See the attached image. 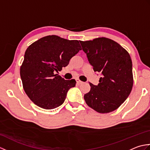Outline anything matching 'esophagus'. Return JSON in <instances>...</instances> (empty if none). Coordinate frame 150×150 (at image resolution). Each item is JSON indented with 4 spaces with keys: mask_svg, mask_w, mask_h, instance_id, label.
<instances>
[{
    "mask_svg": "<svg viewBox=\"0 0 150 150\" xmlns=\"http://www.w3.org/2000/svg\"><path fill=\"white\" fill-rule=\"evenodd\" d=\"M75 80H76V82H77V83L78 84H81L82 83V82H82L81 81L79 80V79H76Z\"/></svg>",
    "mask_w": 150,
    "mask_h": 150,
    "instance_id": "1",
    "label": "esophagus"
}]
</instances>
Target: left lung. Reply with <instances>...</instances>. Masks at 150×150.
Wrapping results in <instances>:
<instances>
[{"mask_svg":"<svg viewBox=\"0 0 150 150\" xmlns=\"http://www.w3.org/2000/svg\"><path fill=\"white\" fill-rule=\"evenodd\" d=\"M80 42L94 71L103 75L97 86L90 83L91 90L84 96L86 103L98 113L111 112L126 100L132 90L131 57L119 44L108 38Z\"/></svg>","mask_w":150,"mask_h":150,"instance_id":"8db88e82","label":"left lung"}]
</instances>
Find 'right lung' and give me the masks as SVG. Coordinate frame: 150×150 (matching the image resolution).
<instances>
[{
	"label": "right lung",
	"mask_w": 150,
	"mask_h": 150,
	"mask_svg": "<svg viewBox=\"0 0 150 150\" xmlns=\"http://www.w3.org/2000/svg\"><path fill=\"white\" fill-rule=\"evenodd\" d=\"M81 50L78 40L57 35L44 37L28 47L20 74L25 93L35 104L52 110L63 104L76 81L65 80L57 73Z\"/></svg>",
	"instance_id": "1"
}]
</instances>
